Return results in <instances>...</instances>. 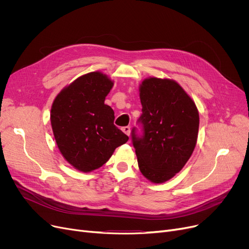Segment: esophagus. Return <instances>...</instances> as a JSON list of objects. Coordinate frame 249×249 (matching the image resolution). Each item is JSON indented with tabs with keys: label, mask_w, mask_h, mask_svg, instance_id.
<instances>
[{
	"label": "esophagus",
	"mask_w": 249,
	"mask_h": 249,
	"mask_svg": "<svg viewBox=\"0 0 249 249\" xmlns=\"http://www.w3.org/2000/svg\"><path fill=\"white\" fill-rule=\"evenodd\" d=\"M122 131H123L126 135H128V136H129V134H130V127H129V126H125V127H123V128H122Z\"/></svg>",
	"instance_id": "34e87169"
}]
</instances>
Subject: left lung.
<instances>
[{"label": "left lung", "mask_w": 249, "mask_h": 249, "mask_svg": "<svg viewBox=\"0 0 249 249\" xmlns=\"http://www.w3.org/2000/svg\"><path fill=\"white\" fill-rule=\"evenodd\" d=\"M143 136L132 131L138 166L153 184L181 171L197 144L199 111L176 81L150 76L139 86Z\"/></svg>", "instance_id": "obj_1"}]
</instances>
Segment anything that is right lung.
Wrapping results in <instances>:
<instances>
[{
  "mask_svg": "<svg viewBox=\"0 0 249 249\" xmlns=\"http://www.w3.org/2000/svg\"><path fill=\"white\" fill-rule=\"evenodd\" d=\"M113 86L107 74L91 71L64 87L52 103L50 122L56 145L77 171L101 167L129 139L114 125V111L105 104Z\"/></svg>",
  "mask_w": 249,
  "mask_h": 249,
  "instance_id": "obj_1",
  "label": "right lung"
}]
</instances>
